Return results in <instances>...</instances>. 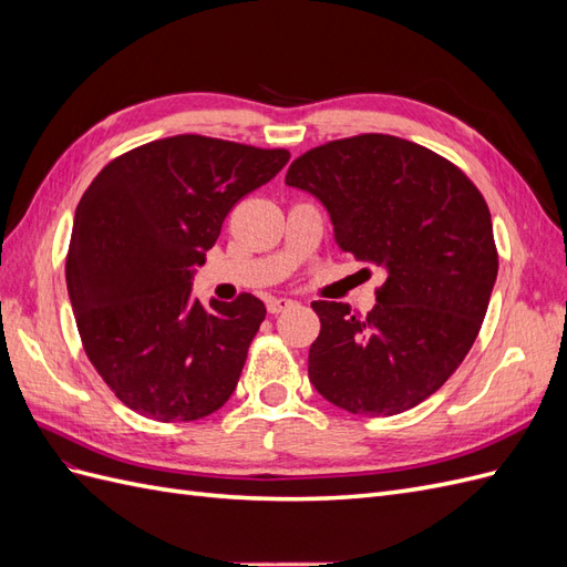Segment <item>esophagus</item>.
<instances>
[{
    "mask_svg": "<svg viewBox=\"0 0 567 567\" xmlns=\"http://www.w3.org/2000/svg\"><path fill=\"white\" fill-rule=\"evenodd\" d=\"M290 307H296V300H290V298H274L267 302L269 315H281V312L290 310Z\"/></svg>",
    "mask_w": 567,
    "mask_h": 567,
    "instance_id": "esophagus-1",
    "label": "esophagus"
}]
</instances>
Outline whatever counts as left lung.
Here are the masks:
<instances>
[{
  "instance_id": "1",
  "label": "left lung",
  "mask_w": 567,
  "mask_h": 567,
  "mask_svg": "<svg viewBox=\"0 0 567 567\" xmlns=\"http://www.w3.org/2000/svg\"><path fill=\"white\" fill-rule=\"evenodd\" d=\"M286 184L321 200L342 252L385 271L367 317L312 302V385L357 416L421 404L458 369L487 312L499 257L483 194L447 158L390 134L307 151Z\"/></svg>"
}]
</instances>
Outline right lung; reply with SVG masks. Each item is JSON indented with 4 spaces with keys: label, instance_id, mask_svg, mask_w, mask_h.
<instances>
[{
    "label": "right lung",
    "instance_id": "add662e5",
    "mask_svg": "<svg viewBox=\"0 0 567 567\" xmlns=\"http://www.w3.org/2000/svg\"><path fill=\"white\" fill-rule=\"evenodd\" d=\"M286 148L177 134L111 161L80 198L65 284L82 348L115 398L163 423L225 404L244 371L265 305L192 298L221 221L279 175Z\"/></svg>",
    "mask_w": 567,
    "mask_h": 567
}]
</instances>
